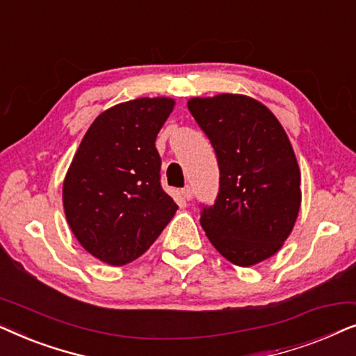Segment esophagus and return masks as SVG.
Returning a JSON list of instances; mask_svg holds the SVG:
<instances>
[{
  "label": "esophagus",
  "mask_w": 356,
  "mask_h": 356,
  "mask_svg": "<svg viewBox=\"0 0 356 356\" xmlns=\"http://www.w3.org/2000/svg\"><path fill=\"white\" fill-rule=\"evenodd\" d=\"M181 194H183V197L186 199V201H191V199H193V188L191 186H184L181 189Z\"/></svg>",
  "instance_id": "1"
}]
</instances>
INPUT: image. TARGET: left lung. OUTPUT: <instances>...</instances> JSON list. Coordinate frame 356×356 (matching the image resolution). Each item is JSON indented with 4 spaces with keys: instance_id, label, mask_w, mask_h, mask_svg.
I'll return each instance as SVG.
<instances>
[{
    "instance_id": "obj_1",
    "label": "left lung",
    "mask_w": 356,
    "mask_h": 356,
    "mask_svg": "<svg viewBox=\"0 0 356 356\" xmlns=\"http://www.w3.org/2000/svg\"><path fill=\"white\" fill-rule=\"evenodd\" d=\"M188 110L211 139L220 189L201 225L220 254L240 267L269 259L290 236L301 206L300 167L274 113L251 97H194Z\"/></svg>"
}]
</instances>
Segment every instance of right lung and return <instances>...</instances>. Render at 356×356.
<instances>
[{
  "mask_svg": "<svg viewBox=\"0 0 356 356\" xmlns=\"http://www.w3.org/2000/svg\"><path fill=\"white\" fill-rule=\"evenodd\" d=\"M175 100L143 97L97 116L63 183V207L77 241L110 266L152 246L178 206L160 186L159 131Z\"/></svg>",
  "mask_w": 356,
  "mask_h": 356,
  "instance_id": "1",
  "label": "right lung"
}]
</instances>
